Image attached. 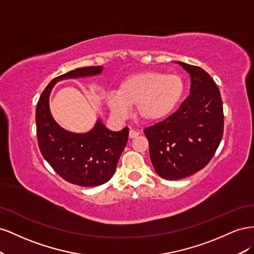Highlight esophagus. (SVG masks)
I'll return each mask as SVG.
<instances>
[{
    "label": "esophagus",
    "mask_w": 254,
    "mask_h": 254,
    "mask_svg": "<svg viewBox=\"0 0 254 254\" xmlns=\"http://www.w3.org/2000/svg\"><path fill=\"white\" fill-rule=\"evenodd\" d=\"M139 134H140V132L135 131V130H133V129L129 130V137H130V139H134V137H136Z\"/></svg>",
    "instance_id": "obj_1"
}]
</instances>
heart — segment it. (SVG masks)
<instances>
[{"label": "heart", "mask_w": 254, "mask_h": 254, "mask_svg": "<svg viewBox=\"0 0 254 254\" xmlns=\"http://www.w3.org/2000/svg\"><path fill=\"white\" fill-rule=\"evenodd\" d=\"M187 84L179 74L159 71L134 73L123 80L118 92L107 93L106 102L119 118H127L131 107L145 122H158L168 117L179 105Z\"/></svg>", "instance_id": "obj_1"}]
</instances>
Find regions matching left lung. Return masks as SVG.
Segmentation results:
<instances>
[{
  "label": "left lung",
  "instance_id": "1",
  "mask_svg": "<svg viewBox=\"0 0 254 254\" xmlns=\"http://www.w3.org/2000/svg\"><path fill=\"white\" fill-rule=\"evenodd\" d=\"M190 77V95L180 108L162 122L144 129L157 174L178 180L210 162L224 134L220 92L201 67L175 61Z\"/></svg>",
  "mask_w": 254,
  "mask_h": 254
}]
</instances>
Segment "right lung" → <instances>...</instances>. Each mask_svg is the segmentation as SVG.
I'll use <instances>...</instances> for the list:
<instances>
[{"instance_id": "obj_1", "label": "right lung", "mask_w": 254, "mask_h": 254, "mask_svg": "<svg viewBox=\"0 0 254 254\" xmlns=\"http://www.w3.org/2000/svg\"><path fill=\"white\" fill-rule=\"evenodd\" d=\"M103 68L78 67L54 78L42 92L36 109L38 145L43 158L65 181L79 187L101 186L111 179L127 144L129 129L112 131L97 119L86 133L68 131L54 120L50 95L58 81L96 76Z\"/></svg>"}]
</instances>
